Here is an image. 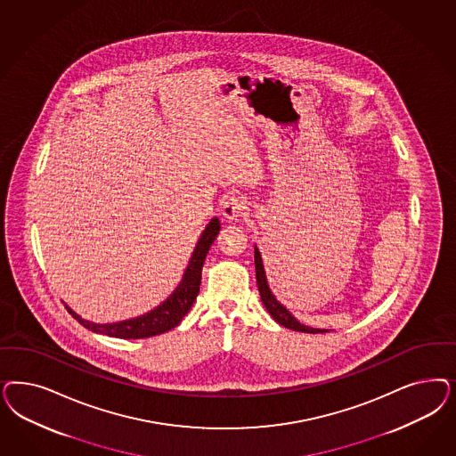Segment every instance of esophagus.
<instances>
[{
    "label": "esophagus",
    "mask_w": 456,
    "mask_h": 456,
    "mask_svg": "<svg viewBox=\"0 0 456 456\" xmlns=\"http://www.w3.org/2000/svg\"><path fill=\"white\" fill-rule=\"evenodd\" d=\"M245 211H247V201L241 196L228 198L223 203V208H221L223 216L228 221H235L238 218H241L245 215Z\"/></svg>",
    "instance_id": "esophagus-1"
}]
</instances>
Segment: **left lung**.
<instances>
[{
	"instance_id": "8db88e82",
	"label": "left lung",
	"mask_w": 456,
	"mask_h": 456,
	"mask_svg": "<svg viewBox=\"0 0 456 456\" xmlns=\"http://www.w3.org/2000/svg\"><path fill=\"white\" fill-rule=\"evenodd\" d=\"M255 272H256L258 292H260V297H262L265 309L268 310V314L275 319V322H279L280 325H283L287 329L298 330V332H307V334L329 332L325 329H314V327L298 322L294 315L290 314V310H287V307H283L280 304L279 300L275 298V295L272 294L270 287H268V280H266V275H265L264 260H262V255H260V250L256 247H255Z\"/></svg>"
}]
</instances>
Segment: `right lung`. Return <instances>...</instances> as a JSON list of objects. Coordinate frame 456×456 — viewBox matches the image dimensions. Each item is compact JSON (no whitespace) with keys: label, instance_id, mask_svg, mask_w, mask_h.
<instances>
[{"label":"right lung","instance_id":"add662e5","mask_svg":"<svg viewBox=\"0 0 456 456\" xmlns=\"http://www.w3.org/2000/svg\"><path fill=\"white\" fill-rule=\"evenodd\" d=\"M218 233H220V220L215 216L206 224L203 233L200 236L194 251H192L191 258H190V264L186 266L184 275L175 289V292L169 295L158 307L149 310L144 315L120 321V322L95 323L90 322L87 319H82L69 305H65V307L72 314L75 321H78L86 329L92 332H97V334L109 336V338H144L164 334V332L175 329L191 309L196 297L200 294L201 270H203L206 255Z\"/></svg>","mask_w":456,"mask_h":456}]
</instances>
